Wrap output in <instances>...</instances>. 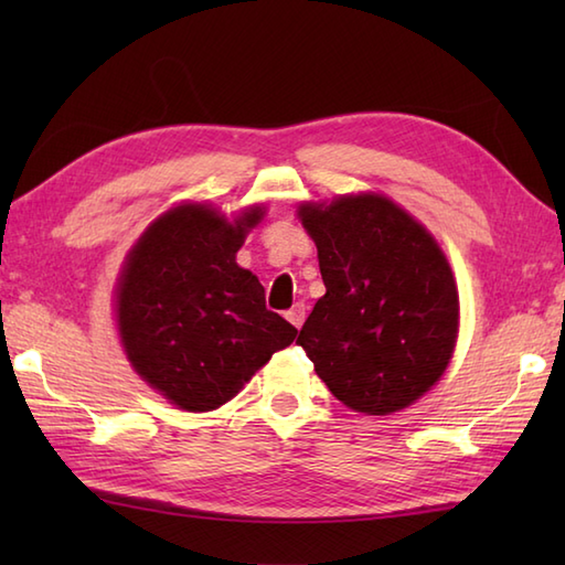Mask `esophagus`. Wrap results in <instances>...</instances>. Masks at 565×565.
<instances>
[{"instance_id":"esophagus-1","label":"esophagus","mask_w":565,"mask_h":565,"mask_svg":"<svg viewBox=\"0 0 565 565\" xmlns=\"http://www.w3.org/2000/svg\"><path fill=\"white\" fill-rule=\"evenodd\" d=\"M306 310H308L306 303H296L291 310H286V320H289L294 328L301 330V326L306 322Z\"/></svg>"}]
</instances>
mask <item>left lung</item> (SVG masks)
Here are the masks:
<instances>
[{
    "mask_svg": "<svg viewBox=\"0 0 565 565\" xmlns=\"http://www.w3.org/2000/svg\"><path fill=\"white\" fill-rule=\"evenodd\" d=\"M326 296L303 322L316 374L356 413L391 415L441 379L459 332V291L437 239L398 203L350 194L298 209Z\"/></svg>",
    "mask_w": 565,
    "mask_h": 565,
    "instance_id": "1",
    "label": "left lung"
}]
</instances>
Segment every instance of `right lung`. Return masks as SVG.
<instances>
[{
	"label": "right lung",
	"instance_id": "add662e5",
	"mask_svg": "<svg viewBox=\"0 0 565 565\" xmlns=\"http://www.w3.org/2000/svg\"><path fill=\"white\" fill-rule=\"evenodd\" d=\"M262 206L227 221L182 203L138 237L116 286V322L128 362L186 413H209L239 393L298 330L264 306V286L235 262Z\"/></svg>",
	"mask_w": 565,
	"mask_h": 565
}]
</instances>
